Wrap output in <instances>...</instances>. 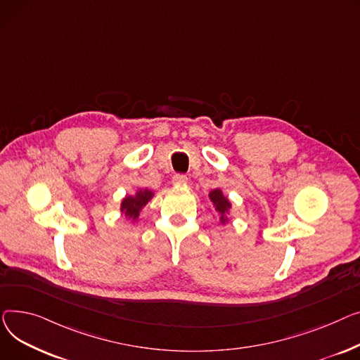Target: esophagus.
I'll list each match as a JSON object with an SVG mask.
<instances>
[{
  "label": "esophagus",
  "instance_id": "obj_1",
  "mask_svg": "<svg viewBox=\"0 0 360 360\" xmlns=\"http://www.w3.org/2000/svg\"><path fill=\"white\" fill-rule=\"evenodd\" d=\"M173 184L184 186V184H187V177L184 174H174L173 176Z\"/></svg>",
  "mask_w": 360,
  "mask_h": 360
}]
</instances>
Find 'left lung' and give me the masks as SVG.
Here are the masks:
<instances>
[{
    "instance_id": "left-lung-1",
    "label": "left lung",
    "mask_w": 360,
    "mask_h": 360,
    "mask_svg": "<svg viewBox=\"0 0 360 360\" xmlns=\"http://www.w3.org/2000/svg\"><path fill=\"white\" fill-rule=\"evenodd\" d=\"M207 196H209L210 205H212V207L215 209V212L218 214L219 224L226 225L231 221V209H232L231 200L224 195L221 188L210 190Z\"/></svg>"
}]
</instances>
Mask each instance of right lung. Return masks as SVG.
Returning a JSON list of instances; mask_svg holds the SVG:
<instances>
[{
	"label": "right lung",
	"instance_id": "right-lung-1",
	"mask_svg": "<svg viewBox=\"0 0 360 360\" xmlns=\"http://www.w3.org/2000/svg\"><path fill=\"white\" fill-rule=\"evenodd\" d=\"M154 192L150 188H138L132 196H124L120 202V214L124 215V218L135 224L139 219V215L142 209L146 206V203L154 198Z\"/></svg>",
	"mask_w": 360,
	"mask_h": 360
}]
</instances>
